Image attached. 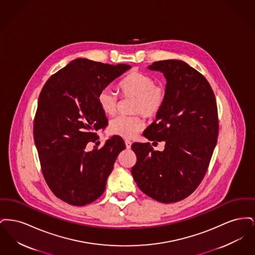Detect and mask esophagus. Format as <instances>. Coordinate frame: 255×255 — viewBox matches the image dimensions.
<instances>
[{
  "mask_svg": "<svg viewBox=\"0 0 255 255\" xmlns=\"http://www.w3.org/2000/svg\"><path fill=\"white\" fill-rule=\"evenodd\" d=\"M125 145H126V148H127V149H130V148H131V146H132V141H130V140L126 139V140H125Z\"/></svg>",
  "mask_w": 255,
  "mask_h": 255,
  "instance_id": "esophagus-1",
  "label": "esophagus"
}]
</instances>
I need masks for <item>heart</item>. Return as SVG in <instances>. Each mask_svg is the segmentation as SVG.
Returning <instances> with one entry per match:
<instances>
[{"instance_id":"b5f03b06","label":"heart","mask_w":255,"mask_h":255,"mask_svg":"<svg viewBox=\"0 0 255 255\" xmlns=\"http://www.w3.org/2000/svg\"><path fill=\"white\" fill-rule=\"evenodd\" d=\"M118 91L123 98H133L131 113L140 114L147 119L157 117L167 98L166 86L155 82L152 75L138 70L127 73L120 81ZM97 102L102 113L108 117L115 116L120 106L119 97L108 89L99 93ZM142 128L143 122L139 115L122 116L111 122L109 132L123 138H132Z\"/></svg>"}]
</instances>
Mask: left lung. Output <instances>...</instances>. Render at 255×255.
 I'll return each instance as SVG.
<instances>
[{"mask_svg": "<svg viewBox=\"0 0 255 255\" xmlns=\"http://www.w3.org/2000/svg\"><path fill=\"white\" fill-rule=\"evenodd\" d=\"M148 68L164 74L167 98L143 135L165 145L160 152L150 142L133 143L131 172L143 193L172 204L192 194L206 175L218 137L217 103L206 77L185 62L157 61Z\"/></svg>", "mask_w": 255, "mask_h": 255, "instance_id": "1", "label": "left lung"}]
</instances>
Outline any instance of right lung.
Instances as JSON below:
<instances>
[{
	"label": "right lung",
	"mask_w": 255,
	"mask_h": 255,
	"mask_svg": "<svg viewBox=\"0 0 255 255\" xmlns=\"http://www.w3.org/2000/svg\"><path fill=\"white\" fill-rule=\"evenodd\" d=\"M130 68L79 58L52 74L40 93L33 136L41 169L52 193L69 205L85 206L98 199L125 149L119 135L100 149L87 152L86 146L108 125L97 102L99 93Z\"/></svg>",
	"instance_id": "1"
}]
</instances>
